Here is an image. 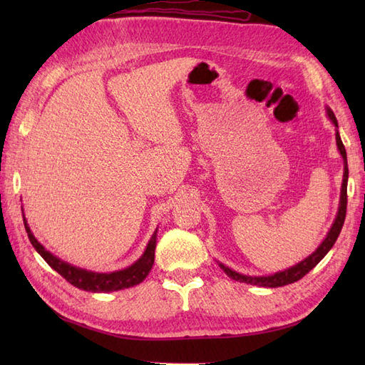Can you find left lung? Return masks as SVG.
Masks as SVG:
<instances>
[{"label": "left lung", "mask_w": 365, "mask_h": 365, "mask_svg": "<svg viewBox=\"0 0 365 365\" xmlns=\"http://www.w3.org/2000/svg\"><path fill=\"white\" fill-rule=\"evenodd\" d=\"M327 114L329 120L332 122V125L336 127V144H337V149L342 155L344 158V178H342V188H340V200H339V210L336 215V220L332 222V226L328 232V235L324 237L323 242L320 243V246L317 247V250L311 254L307 255L304 260L298 262L297 265H293L290 268H287L284 271H277L274 274H269V276H247V274H242V273H237L235 269H232L229 267L224 265V263L218 262L221 269L226 273L230 279H234V281L238 282H245V284H251V285H257V287H269V289H274V287H284V285H289L299 281L302 276H306L309 271H311L317 263H319L324 255L329 252V250L332 246H334L336 240L340 234V230H342L344 226V221H345V215H346V183H348V163H346V152H345V147L342 139H340L339 135V123L334 113H332L331 108L327 106Z\"/></svg>", "instance_id": "1"}]
</instances>
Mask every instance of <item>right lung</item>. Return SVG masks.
Listing matches in <instances>:
<instances>
[{
	"instance_id": "right-lung-1",
	"label": "right lung",
	"mask_w": 365,
	"mask_h": 365,
	"mask_svg": "<svg viewBox=\"0 0 365 365\" xmlns=\"http://www.w3.org/2000/svg\"><path fill=\"white\" fill-rule=\"evenodd\" d=\"M23 224H25L28 238L31 245L34 246V250L42 255V259L48 263L56 273H59L67 282H71L73 287H76V289L92 292V293H108V292L130 289V287L141 284L152 269L153 260H155V247H157L158 229H155L153 235L150 237L149 243H147L145 251L143 252L141 257H139L135 263H131L130 267L119 271H113V273H96V271L75 267L72 263L64 262L63 259L56 257V255L51 254L50 251H46L45 246L38 243V240L34 237L33 232H31L25 215H23Z\"/></svg>"
}]
</instances>
